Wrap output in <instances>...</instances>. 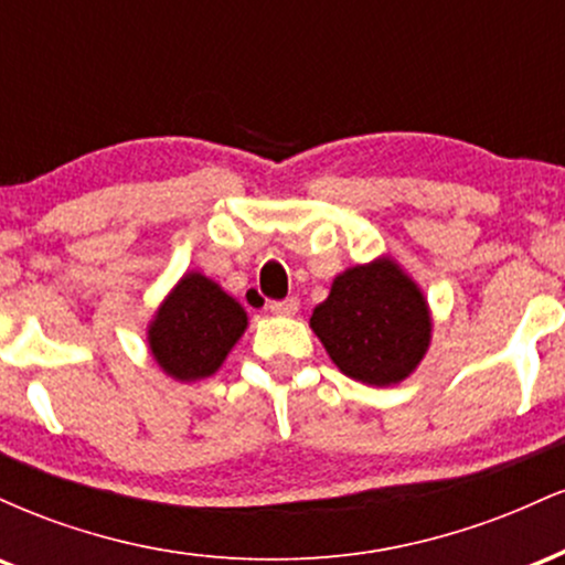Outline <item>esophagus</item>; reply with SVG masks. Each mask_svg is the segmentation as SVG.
<instances>
[{
    "label": "esophagus",
    "mask_w": 565,
    "mask_h": 565,
    "mask_svg": "<svg viewBox=\"0 0 565 565\" xmlns=\"http://www.w3.org/2000/svg\"><path fill=\"white\" fill-rule=\"evenodd\" d=\"M268 308L270 313L276 316H295L297 308H300V302H297V297H287V300H274Z\"/></svg>",
    "instance_id": "obj_1"
}]
</instances>
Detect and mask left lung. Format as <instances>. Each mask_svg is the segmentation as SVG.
Here are the masks:
<instances>
[{"instance_id":"obj_1","label":"left lung","mask_w":565,"mask_h":565,"mask_svg":"<svg viewBox=\"0 0 565 565\" xmlns=\"http://www.w3.org/2000/svg\"><path fill=\"white\" fill-rule=\"evenodd\" d=\"M310 327L342 374L377 387L406 380L430 345L423 291L387 257L337 276Z\"/></svg>"}]
</instances>
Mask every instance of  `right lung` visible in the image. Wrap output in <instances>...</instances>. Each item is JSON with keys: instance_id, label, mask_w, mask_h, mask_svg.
I'll use <instances>...</instances> for the list:
<instances>
[{"instance_id": "1", "label": "right lung", "mask_w": 565, "mask_h": 565, "mask_svg": "<svg viewBox=\"0 0 565 565\" xmlns=\"http://www.w3.org/2000/svg\"><path fill=\"white\" fill-rule=\"evenodd\" d=\"M246 329L244 308L201 274H185L148 329L153 359L174 380L215 374Z\"/></svg>"}]
</instances>
